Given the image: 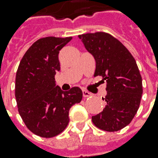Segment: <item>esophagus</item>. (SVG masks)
Here are the masks:
<instances>
[{
  "instance_id": "obj_1",
  "label": "esophagus",
  "mask_w": 158,
  "mask_h": 158,
  "mask_svg": "<svg viewBox=\"0 0 158 158\" xmlns=\"http://www.w3.org/2000/svg\"><path fill=\"white\" fill-rule=\"evenodd\" d=\"M82 94H83V97L84 98H87V97H90L91 96V94L89 92L85 91V90H82Z\"/></svg>"
}]
</instances>
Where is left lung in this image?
<instances>
[{
	"instance_id": "left-lung-1",
	"label": "left lung",
	"mask_w": 158,
	"mask_h": 158,
	"mask_svg": "<svg viewBox=\"0 0 158 158\" xmlns=\"http://www.w3.org/2000/svg\"><path fill=\"white\" fill-rule=\"evenodd\" d=\"M79 38L95 59L94 76H101V81L106 82L107 94L102 98L106 105L92 117L93 123L108 132L121 130L133 120L143 94L136 62L128 49L108 33H87Z\"/></svg>"
}]
</instances>
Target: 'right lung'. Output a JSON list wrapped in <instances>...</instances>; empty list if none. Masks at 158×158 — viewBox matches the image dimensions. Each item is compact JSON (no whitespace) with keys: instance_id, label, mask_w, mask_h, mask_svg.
<instances>
[{"instance_id":"1","label":"right lung","mask_w":158,"mask_h":158,"mask_svg":"<svg viewBox=\"0 0 158 158\" xmlns=\"http://www.w3.org/2000/svg\"><path fill=\"white\" fill-rule=\"evenodd\" d=\"M72 38L38 39L25 52L16 72L18 112L26 127L41 137L51 138L63 132L69 123L71 106L82 100L79 87L64 92L55 84V74L60 70L58 53Z\"/></svg>"}]
</instances>
